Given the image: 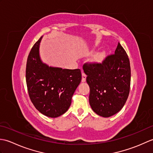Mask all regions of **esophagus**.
<instances>
[{
	"mask_svg": "<svg viewBox=\"0 0 153 153\" xmlns=\"http://www.w3.org/2000/svg\"><path fill=\"white\" fill-rule=\"evenodd\" d=\"M86 77L87 76L85 75V74L82 73V82H85L86 81Z\"/></svg>",
	"mask_w": 153,
	"mask_h": 153,
	"instance_id": "obj_1",
	"label": "esophagus"
}]
</instances>
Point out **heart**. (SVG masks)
Wrapping results in <instances>:
<instances>
[{
    "label": "heart",
    "mask_w": 153,
    "mask_h": 153,
    "mask_svg": "<svg viewBox=\"0 0 153 153\" xmlns=\"http://www.w3.org/2000/svg\"><path fill=\"white\" fill-rule=\"evenodd\" d=\"M106 57V52L105 51H101L97 53L93 59V62L97 64H99L102 62V61L105 60Z\"/></svg>",
    "instance_id": "1"
}]
</instances>
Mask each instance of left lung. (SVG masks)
Instances as JSON below:
<instances>
[{
  "label": "left lung",
  "mask_w": 153,
  "mask_h": 153,
  "mask_svg": "<svg viewBox=\"0 0 153 153\" xmlns=\"http://www.w3.org/2000/svg\"><path fill=\"white\" fill-rule=\"evenodd\" d=\"M84 72L90 88L89 104L97 114L108 118L124 106L130 89L131 68L126 52L118 43L114 54L102 64H85Z\"/></svg>",
  "instance_id": "8db88e82"
}]
</instances>
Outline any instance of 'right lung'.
<instances>
[{"instance_id":"add662e5","label":"right lung","mask_w":153,"mask_h":153,"mask_svg":"<svg viewBox=\"0 0 153 153\" xmlns=\"http://www.w3.org/2000/svg\"><path fill=\"white\" fill-rule=\"evenodd\" d=\"M41 37L32 47L26 64V83L30 98L43 115L56 118L70 108L71 98L82 80L79 69L49 66L39 54Z\"/></svg>"}]
</instances>
